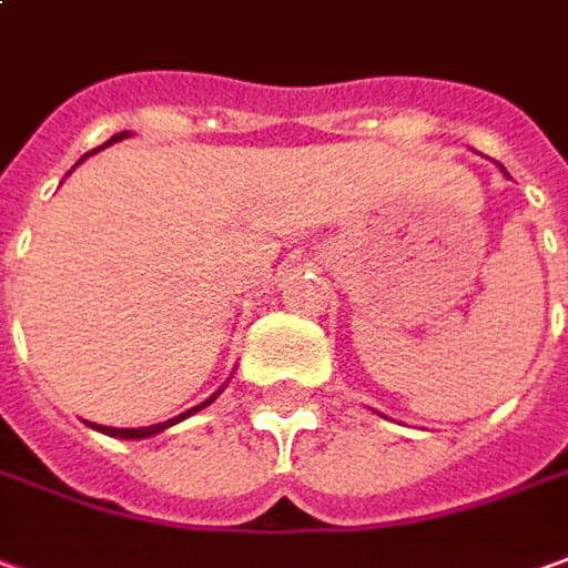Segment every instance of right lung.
Listing matches in <instances>:
<instances>
[{
  "instance_id": "add662e5",
  "label": "right lung",
  "mask_w": 568,
  "mask_h": 568,
  "mask_svg": "<svg viewBox=\"0 0 568 568\" xmlns=\"http://www.w3.org/2000/svg\"><path fill=\"white\" fill-rule=\"evenodd\" d=\"M126 135H129V132H120V135H113L111 142H120V139H126ZM111 142H108V144H111ZM213 398H216V396H213ZM213 398H206V402H203V405H197V408L185 410V414H179V417H172V420H166V424L139 426V429H113V426H95V429H101V433H108V436H116V439H144V436H154V433H163V429H166V426L179 424V420H185L187 414H194V410L206 408V405H210V402H213Z\"/></svg>"
}]
</instances>
